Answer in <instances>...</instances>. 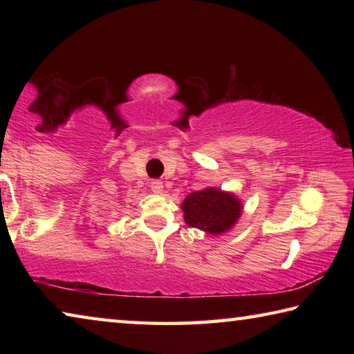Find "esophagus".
Returning <instances> with one entry per match:
<instances>
[{
    "mask_svg": "<svg viewBox=\"0 0 354 354\" xmlns=\"http://www.w3.org/2000/svg\"><path fill=\"white\" fill-rule=\"evenodd\" d=\"M149 189H151L153 194H160L164 189V183L159 181V179H154V181L149 183Z\"/></svg>",
    "mask_w": 354,
    "mask_h": 354,
    "instance_id": "esophagus-1",
    "label": "esophagus"
}]
</instances>
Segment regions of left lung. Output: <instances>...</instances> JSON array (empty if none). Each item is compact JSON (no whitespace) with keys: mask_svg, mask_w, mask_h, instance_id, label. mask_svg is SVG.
I'll list each match as a JSON object with an SVG mask.
<instances>
[{"mask_svg":"<svg viewBox=\"0 0 354 354\" xmlns=\"http://www.w3.org/2000/svg\"><path fill=\"white\" fill-rule=\"evenodd\" d=\"M184 220L207 234H223L236 225L242 214V203L231 192L207 187L185 196Z\"/></svg>","mask_w":354,"mask_h":354,"instance_id":"1","label":"left lung"}]
</instances>
